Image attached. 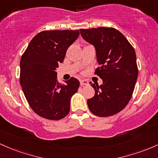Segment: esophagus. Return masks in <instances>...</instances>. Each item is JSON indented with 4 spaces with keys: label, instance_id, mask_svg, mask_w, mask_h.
I'll list each match as a JSON object with an SVG mask.
<instances>
[{
    "label": "esophagus",
    "instance_id": "34e87169",
    "mask_svg": "<svg viewBox=\"0 0 158 158\" xmlns=\"http://www.w3.org/2000/svg\"><path fill=\"white\" fill-rule=\"evenodd\" d=\"M80 83H81V86H84V85H88L89 82L87 80H80Z\"/></svg>",
    "mask_w": 158,
    "mask_h": 158
}]
</instances>
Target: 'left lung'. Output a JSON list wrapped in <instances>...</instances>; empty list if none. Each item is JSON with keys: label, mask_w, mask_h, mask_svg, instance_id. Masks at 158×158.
<instances>
[{"label": "left lung", "mask_w": 158, "mask_h": 158, "mask_svg": "<svg viewBox=\"0 0 158 158\" xmlns=\"http://www.w3.org/2000/svg\"><path fill=\"white\" fill-rule=\"evenodd\" d=\"M85 41L93 45L97 62L102 65L95 73L103 84H91L95 95L87 100L88 107L101 117L113 116L129 102L138 77L134 48L125 36L113 27L80 29Z\"/></svg>", "instance_id": "left-lung-1"}]
</instances>
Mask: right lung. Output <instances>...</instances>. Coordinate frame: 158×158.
I'll use <instances>...</instances> for the list:
<instances>
[{
	"label": "right lung",
	"instance_id": "right-lung-1",
	"mask_svg": "<svg viewBox=\"0 0 158 158\" xmlns=\"http://www.w3.org/2000/svg\"><path fill=\"white\" fill-rule=\"evenodd\" d=\"M79 31H45L30 42L20 61V84L28 104L36 114L59 120L68 115L70 101L80 82L71 77L58 83L56 69L67 49L78 38Z\"/></svg>",
	"mask_w": 158,
	"mask_h": 158
}]
</instances>
